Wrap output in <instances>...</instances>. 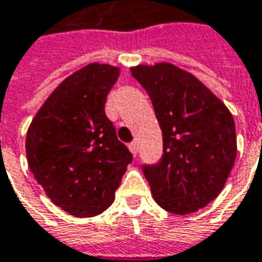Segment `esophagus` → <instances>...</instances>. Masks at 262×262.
<instances>
[{
  "mask_svg": "<svg viewBox=\"0 0 262 262\" xmlns=\"http://www.w3.org/2000/svg\"><path fill=\"white\" fill-rule=\"evenodd\" d=\"M129 149H130V152L133 154V157H136V154H138V143L136 142L129 143Z\"/></svg>",
  "mask_w": 262,
  "mask_h": 262,
  "instance_id": "34e87169",
  "label": "esophagus"
}]
</instances>
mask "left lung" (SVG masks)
Listing matches in <instances>:
<instances>
[{
  "instance_id": "1",
  "label": "left lung",
  "mask_w": 262,
  "mask_h": 262,
  "mask_svg": "<svg viewBox=\"0 0 262 262\" xmlns=\"http://www.w3.org/2000/svg\"><path fill=\"white\" fill-rule=\"evenodd\" d=\"M130 71L150 97L162 130V158L142 167L152 195L169 213L197 212L221 194L235 164L233 117L203 82L172 63Z\"/></svg>"
}]
</instances>
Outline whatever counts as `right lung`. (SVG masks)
Here are the masks:
<instances>
[{"label":"right lung","mask_w":262,"mask_h":262,"mask_svg":"<svg viewBox=\"0 0 262 262\" xmlns=\"http://www.w3.org/2000/svg\"><path fill=\"white\" fill-rule=\"evenodd\" d=\"M120 69L81 68L48 97L26 136L29 168L46 195L75 217H93L114 202L132 154L104 112Z\"/></svg>","instance_id":"add662e5"}]
</instances>
